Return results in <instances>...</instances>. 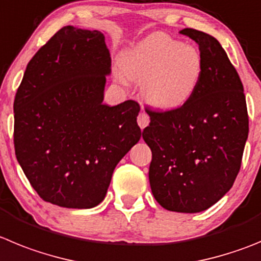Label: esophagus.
<instances>
[{
	"label": "esophagus",
	"instance_id": "34e87169",
	"mask_svg": "<svg viewBox=\"0 0 261 261\" xmlns=\"http://www.w3.org/2000/svg\"><path fill=\"white\" fill-rule=\"evenodd\" d=\"M137 123H138V125H140L141 129L146 128L150 123L149 115H147L146 112H140V115H138V118H137Z\"/></svg>",
	"mask_w": 261,
	"mask_h": 261
}]
</instances>
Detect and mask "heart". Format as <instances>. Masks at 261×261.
Returning a JSON list of instances; mask_svg holds the SVG:
<instances>
[{
  "instance_id": "obj_1",
  "label": "heart",
  "mask_w": 261,
  "mask_h": 261,
  "mask_svg": "<svg viewBox=\"0 0 261 261\" xmlns=\"http://www.w3.org/2000/svg\"><path fill=\"white\" fill-rule=\"evenodd\" d=\"M121 73L142 83L143 99L160 111L185 106L197 92L204 59L195 46L156 32L123 53Z\"/></svg>"
}]
</instances>
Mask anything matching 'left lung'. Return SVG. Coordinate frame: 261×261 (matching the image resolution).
Returning a JSON list of instances; mask_svg holds the SVG:
<instances>
[{"label":"left lung","mask_w":261,"mask_h":261,"mask_svg":"<svg viewBox=\"0 0 261 261\" xmlns=\"http://www.w3.org/2000/svg\"><path fill=\"white\" fill-rule=\"evenodd\" d=\"M199 45L204 72L185 106L146 110L142 137L152 152L149 180L156 202L168 211L197 214L219 202L240 172L248 136L243 85L214 36L180 31Z\"/></svg>","instance_id":"obj_1"}]
</instances>
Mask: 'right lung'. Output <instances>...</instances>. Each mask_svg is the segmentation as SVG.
I'll list each match as a JSON object with an SVG mask.
<instances>
[{
  "mask_svg": "<svg viewBox=\"0 0 261 261\" xmlns=\"http://www.w3.org/2000/svg\"><path fill=\"white\" fill-rule=\"evenodd\" d=\"M111 57L99 31L61 28L27 64L14 101V146L45 202L92 208L141 138L140 105H103Z\"/></svg>",
  "mask_w": 261,
  "mask_h": 261,
  "instance_id": "1",
  "label": "right lung"
}]
</instances>
